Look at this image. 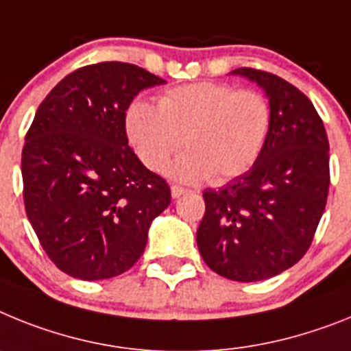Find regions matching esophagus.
Here are the masks:
<instances>
[{"label": "esophagus", "instance_id": "1", "mask_svg": "<svg viewBox=\"0 0 351 351\" xmlns=\"http://www.w3.org/2000/svg\"><path fill=\"white\" fill-rule=\"evenodd\" d=\"M187 193V189L180 187V185H171V196L173 197H180L182 194Z\"/></svg>", "mask_w": 351, "mask_h": 351}]
</instances>
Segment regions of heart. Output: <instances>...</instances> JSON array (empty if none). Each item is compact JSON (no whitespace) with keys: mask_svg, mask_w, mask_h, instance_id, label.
<instances>
[{"mask_svg":"<svg viewBox=\"0 0 351 351\" xmlns=\"http://www.w3.org/2000/svg\"><path fill=\"white\" fill-rule=\"evenodd\" d=\"M134 152L152 171H162L185 145L167 173L196 182L224 184L249 171L272 130L270 100L256 90L201 81L169 88L157 106L134 102L125 117Z\"/></svg>","mask_w":351,"mask_h":351,"instance_id":"1","label":"heart"}]
</instances>
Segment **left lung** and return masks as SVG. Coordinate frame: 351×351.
I'll list each match as a JSON object with an SVG mask.
<instances>
[{
	"mask_svg": "<svg viewBox=\"0 0 351 351\" xmlns=\"http://www.w3.org/2000/svg\"><path fill=\"white\" fill-rule=\"evenodd\" d=\"M272 106V130L247 173L219 191L206 189L197 249L219 276L239 282L268 279L307 252L327 205L328 139L302 91L263 70L242 69Z\"/></svg>",
	"mask_w": 351,
	"mask_h": 351,
	"instance_id": "left-lung-1",
	"label": "left lung"
}]
</instances>
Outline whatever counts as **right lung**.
<instances>
[{
  "label": "right lung",
  "instance_id": "obj_1",
  "mask_svg": "<svg viewBox=\"0 0 351 351\" xmlns=\"http://www.w3.org/2000/svg\"><path fill=\"white\" fill-rule=\"evenodd\" d=\"M162 83L132 63H95L62 79L36 109L21 160L24 206L62 272L99 281L129 270L171 203L166 180L143 166L125 129L134 97Z\"/></svg>",
  "mask_w": 351,
  "mask_h": 351
}]
</instances>
